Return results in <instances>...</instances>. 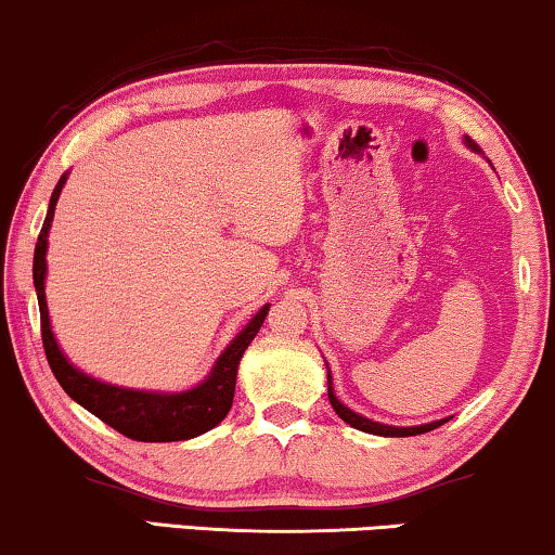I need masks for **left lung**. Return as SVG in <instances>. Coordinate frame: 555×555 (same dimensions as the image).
<instances>
[{"label":"left lung","instance_id":"8db88e82","mask_svg":"<svg viewBox=\"0 0 555 555\" xmlns=\"http://www.w3.org/2000/svg\"><path fill=\"white\" fill-rule=\"evenodd\" d=\"M463 144H466L470 152H478L481 154V149H478V144L474 142V139L463 137ZM326 382H328V401L331 406H334V411L338 413V418L346 421V424L359 428V431L363 434H374V436H391V438H401V436H416V434H426V431H434V428L443 426L446 421L449 418H438V421H431V424H421V426H388V424H378V421H371L366 416H361V413L351 411L346 403L338 401V396L334 393V378H331V369L326 363Z\"/></svg>","mask_w":555,"mask_h":555}]
</instances>
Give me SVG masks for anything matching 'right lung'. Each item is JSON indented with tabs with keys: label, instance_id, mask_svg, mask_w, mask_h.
<instances>
[{
	"label": "right lung",
	"instance_id": "1",
	"mask_svg": "<svg viewBox=\"0 0 555 555\" xmlns=\"http://www.w3.org/2000/svg\"><path fill=\"white\" fill-rule=\"evenodd\" d=\"M69 171L62 173L60 184L54 186L44 227L39 231L37 249H35V288L41 313V341H44V353L49 366H52L56 382L62 384L66 393L72 396L79 406H85L96 418H102L106 426L117 428L119 434L134 438V441L149 443H169V441H186V438L202 436L211 431L227 418V413L234 403L236 388V371L244 351L249 349L254 336L259 334L269 313V304H263L254 313L249 324L231 338L229 346L214 361L209 374H206L196 386L186 391H146V388H127L114 386L99 378L85 374L64 357L60 341L52 331V319H49L47 306V249H49V229L54 221V209L60 202V194L66 184Z\"/></svg>",
	"mask_w": 555,
	"mask_h": 555
}]
</instances>
